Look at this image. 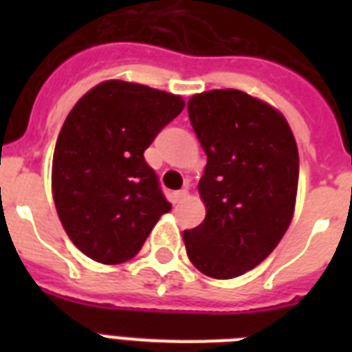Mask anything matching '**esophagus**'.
Here are the masks:
<instances>
[{"label":"esophagus","mask_w":352,"mask_h":352,"mask_svg":"<svg viewBox=\"0 0 352 352\" xmlns=\"http://www.w3.org/2000/svg\"><path fill=\"white\" fill-rule=\"evenodd\" d=\"M188 197V190H179V192L171 193V199H173V203H181L184 199Z\"/></svg>","instance_id":"34e87169"}]
</instances>
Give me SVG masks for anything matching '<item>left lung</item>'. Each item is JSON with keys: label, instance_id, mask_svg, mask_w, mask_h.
<instances>
[{"label": "left lung", "instance_id": "obj_1", "mask_svg": "<svg viewBox=\"0 0 352 352\" xmlns=\"http://www.w3.org/2000/svg\"><path fill=\"white\" fill-rule=\"evenodd\" d=\"M193 131L206 153L199 193L206 217L182 232L193 267L232 279L278 246L294 214L300 157L278 109L237 89L188 100Z\"/></svg>", "mask_w": 352, "mask_h": 352}]
</instances>
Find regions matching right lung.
I'll list each match as a JSON object with an SVG mask.
<instances>
[{
    "mask_svg": "<svg viewBox=\"0 0 352 352\" xmlns=\"http://www.w3.org/2000/svg\"><path fill=\"white\" fill-rule=\"evenodd\" d=\"M182 109L181 96L122 80L102 82L71 109L52 157V197L87 257L131 259L171 210L144 151Z\"/></svg>",
    "mask_w": 352,
    "mask_h": 352,
    "instance_id": "1",
    "label": "right lung"
}]
</instances>
